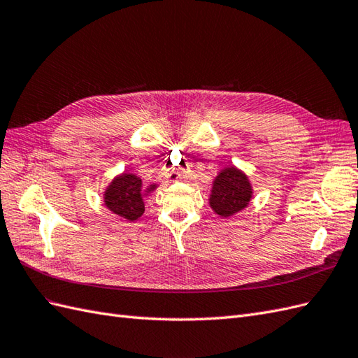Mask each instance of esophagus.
<instances>
[{"label":"esophagus","mask_w":358,"mask_h":358,"mask_svg":"<svg viewBox=\"0 0 358 358\" xmlns=\"http://www.w3.org/2000/svg\"><path fill=\"white\" fill-rule=\"evenodd\" d=\"M176 180H178V178H176Z\"/></svg>","instance_id":"obj_1"}]
</instances>
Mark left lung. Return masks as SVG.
Here are the masks:
<instances>
[{
  "label": "left lung",
  "instance_id": "1",
  "mask_svg": "<svg viewBox=\"0 0 358 358\" xmlns=\"http://www.w3.org/2000/svg\"><path fill=\"white\" fill-rule=\"evenodd\" d=\"M252 198L253 187L249 177L237 166H227L213 180L208 202L214 213L228 219L246 208Z\"/></svg>",
  "mask_w": 358,
  "mask_h": 358
}]
</instances>
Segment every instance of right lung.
I'll list each match as a JSON object with an SVG mask.
<instances>
[{
    "instance_id": "right-lung-1",
    "label": "right lung",
    "mask_w": 358,
    "mask_h": 358,
    "mask_svg": "<svg viewBox=\"0 0 358 358\" xmlns=\"http://www.w3.org/2000/svg\"><path fill=\"white\" fill-rule=\"evenodd\" d=\"M156 189L157 185L144 187L141 178L135 173L122 172L106 186L103 192L105 207L122 219L135 222L145 211V198Z\"/></svg>"
}]
</instances>
